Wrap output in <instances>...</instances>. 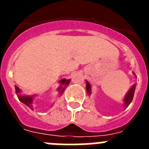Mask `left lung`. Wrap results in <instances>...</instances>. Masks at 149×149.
Masks as SVG:
<instances>
[{"label": "left lung", "instance_id": "obj_1", "mask_svg": "<svg viewBox=\"0 0 149 149\" xmlns=\"http://www.w3.org/2000/svg\"><path fill=\"white\" fill-rule=\"evenodd\" d=\"M135 89H136V84H134V86L131 88V89L128 91V93H127V95H126L125 97L124 102H125V107H127L131 103L133 98H134ZM86 91H87L88 94L89 95L91 94V86L88 81H86Z\"/></svg>", "mask_w": 149, "mask_h": 149}]
</instances>
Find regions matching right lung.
I'll use <instances>...</instances> for the list:
<instances>
[{"mask_svg":"<svg viewBox=\"0 0 149 149\" xmlns=\"http://www.w3.org/2000/svg\"><path fill=\"white\" fill-rule=\"evenodd\" d=\"M71 80H66V79H62L61 81H60V84H61V86L59 87L58 90H59V93H60V94H62V93H63V91H64V89H65V86L68 85V84H69V82H70ZM15 93L16 94H18V99H19V101H21V102H22L23 104H24L27 105L28 107H30V109H32L33 110V96H27V95H19V93H20V89H19V88L18 87V86H15Z\"/></svg>","mask_w":149,"mask_h":149,"instance_id":"right-lung-1","label":"right lung"}]
</instances>
